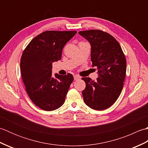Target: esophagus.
Segmentation results:
<instances>
[{
    "instance_id": "34e87169",
    "label": "esophagus",
    "mask_w": 148,
    "mask_h": 148,
    "mask_svg": "<svg viewBox=\"0 0 148 148\" xmlns=\"http://www.w3.org/2000/svg\"><path fill=\"white\" fill-rule=\"evenodd\" d=\"M81 78V77L79 76H78V75H74V80H77V79H79Z\"/></svg>"
}]
</instances>
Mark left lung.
Masks as SVG:
<instances>
[{
    "label": "left lung",
    "instance_id": "obj_1",
    "mask_svg": "<svg viewBox=\"0 0 148 148\" xmlns=\"http://www.w3.org/2000/svg\"><path fill=\"white\" fill-rule=\"evenodd\" d=\"M79 34L90 44L92 66L97 68L99 76L95 81L82 78L86 83L82 92L84 101L90 108L102 111L111 107L120 95L126 75V58L118 42L109 34L90 30Z\"/></svg>",
    "mask_w": 148,
    "mask_h": 148
}]
</instances>
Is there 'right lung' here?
Returning <instances> with one entry per match:
<instances>
[{
  "instance_id": "obj_1",
  "label": "right lung",
  "mask_w": 148,
  "mask_h": 148,
  "mask_svg": "<svg viewBox=\"0 0 148 148\" xmlns=\"http://www.w3.org/2000/svg\"><path fill=\"white\" fill-rule=\"evenodd\" d=\"M76 31H46L31 40L20 62L21 77L34 104L47 111L64 104L74 80L71 74L52 75V64L62 58V50Z\"/></svg>"
}]
</instances>
